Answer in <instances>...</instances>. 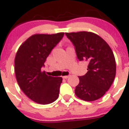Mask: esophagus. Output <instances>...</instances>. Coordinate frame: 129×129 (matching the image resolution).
Segmentation results:
<instances>
[{
  "instance_id": "1",
  "label": "esophagus",
  "mask_w": 129,
  "mask_h": 129,
  "mask_svg": "<svg viewBox=\"0 0 129 129\" xmlns=\"http://www.w3.org/2000/svg\"><path fill=\"white\" fill-rule=\"evenodd\" d=\"M69 77V76H62V78L63 79H67Z\"/></svg>"
}]
</instances>
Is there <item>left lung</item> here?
Returning a JSON list of instances; mask_svg holds the SVG:
<instances>
[{"label": "left lung", "mask_w": 129, "mask_h": 129, "mask_svg": "<svg viewBox=\"0 0 129 129\" xmlns=\"http://www.w3.org/2000/svg\"><path fill=\"white\" fill-rule=\"evenodd\" d=\"M76 48L79 61L88 62L87 73L79 76L75 94L81 100L92 101L105 95L116 76L114 55L109 45L98 35L90 31L65 33Z\"/></svg>", "instance_id": "obj_1"}]
</instances>
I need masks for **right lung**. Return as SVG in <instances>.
Instances as JSON below:
<instances>
[{
  "instance_id": "1",
  "label": "right lung",
  "mask_w": 129,
  "mask_h": 129,
  "mask_svg": "<svg viewBox=\"0 0 129 129\" xmlns=\"http://www.w3.org/2000/svg\"><path fill=\"white\" fill-rule=\"evenodd\" d=\"M64 33L35 34L22 43L15 58V72L22 92L35 103L46 105L59 97L61 77H52L41 71L46 58Z\"/></svg>"
}]
</instances>
